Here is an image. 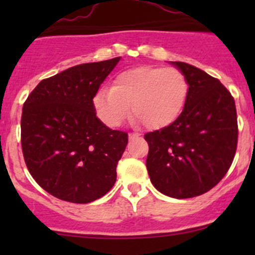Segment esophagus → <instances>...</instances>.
Wrapping results in <instances>:
<instances>
[{
  "mask_svg": "<svg viewBox=\"0 0 255 255\" xmlns=\"http://www.w3.org/2000/svg\"><path fill=\"white\" fill-rule=\"evenodd\" d=\"M128 137H129V139H134V138L138 137V134H135V133H129V134H128Z\"/></svg>",
  "mask_w": 255,
  "mask_h": 255,
  "instance_id": "esophagus-1",
  "label": "esophagus"
}]
</instances>
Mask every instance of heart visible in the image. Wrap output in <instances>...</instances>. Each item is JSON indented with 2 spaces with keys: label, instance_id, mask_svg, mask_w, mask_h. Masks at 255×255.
I'll use <instances>...</instances> for the list:
<instances>
[{
  "label": "heart",
  "instance_id": "b5f03b06",
  "mask_svg": "<svg viewBox=\"0 0 255 255\" xmlns=\"http://www.w3.org/2000/svg\"><path fill=\"white\" fill-rule=\"evenodd\" d=\"M189 91L186 78L174 68L144 65L116 76L111 89H101L92 97V107L104 125L117 127L129 112L133 122L149 129H161L176 121Z\"/></svg>",
  "mask_w": 255,
  "mask_h": 255
}]
</instances>
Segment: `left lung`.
<instances>
[{
	"label": "left lung",
	"mask_w": 255,
	"mask_h": 255,
	"mask_svg": "<svg viewBox=\"0 0 255 255\" xmlns=\"http://www.w3.org/2000/svg\"><path fill=\"white\" fill-rule=\"evenodd\" d=\"M189 91L174 123L144 135L146 169L158 191L174 199L205 194L226 175L237 149V111L232 95L201 69L170 61Z\"/></svg>",
	"instance_id": "obj_1"
}]
</instances>
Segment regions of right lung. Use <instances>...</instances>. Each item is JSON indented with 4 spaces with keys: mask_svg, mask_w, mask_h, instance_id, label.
<instances>
[{
    "mask_svg": "<svg viewBox=\"0 0 255 255\" xmlns=\"http://www.w3.org/2000/svg\"><path fill=\"white\" fill-rule=\"evenodd\" d=\"M120 60L80 64L42 80L23 105L25 164L37 184L58 199L87 204L115 185L128 134L97 118L92 97Z\"/></svg>",
    "mask_w": 255,
    "mask_h": 255,
    "instance_id": "1",
    "label": "right lung"
}]
</instances>
